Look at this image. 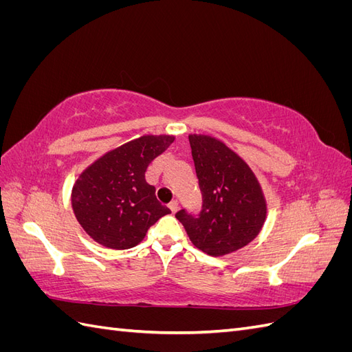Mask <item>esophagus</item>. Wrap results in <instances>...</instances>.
Listing matches in <instances>:
<instances>
[{
	"label": "esophagus",
	"instance_id": "1",
	"mask_svg": "<svg viewBox=\"0 0 352 352\" xmlns=\"http://www.w3.org/2000/svg\"><path fill=\"white\" fill-rule=\"evenodd\" d=\"M168 208H170V211H172L173 214H175V212L179 210V204H177V201H172V202H170V204H168Z\"/></svg>",
	"mask_w": 352,
	"mask_h": 352
}]
</instances>
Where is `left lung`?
Listing matches in <instances>:
<instances>
[{"mask_svg": "<svg viewBox=\"0 0 352 352\" xmlns=\"http://www.w3.org/2000/svg\"><path fill=\"white\" fill-rule=\"evenodd\" d=\"M202 195L198 217L180 210L176 219L198 250L212 257L232 254L258 236L267 201L250 164L219 138L189 133Z\"/></svg>", "mask_w": 352, "mask_h": 352, "instance_id": "1", "label": "left lung"}]
</instances>
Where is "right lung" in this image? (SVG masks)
<instances>
[{
  "label": "right lung",
  "mask_w": 352,
  "mask_h": 352,
  "mask_svg": "<svg viewBox=\"0 0 352 352\" xmlns=\"http://www.w3.org/2000/svg\"><path fill=\"white\" fill-rule=\"evenodd\" d=\"M175 141V135H142L91 163L72 188V208L82 229L102 247L129 250L170 210L146 184V167Z\"/></svg>",
  "instance_id": "right-lung-1"
}]
</instances>
